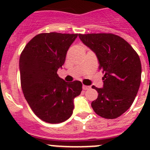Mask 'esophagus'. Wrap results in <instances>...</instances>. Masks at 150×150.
<instances>
[{
	"mask_svg": "<svg viewBox=\"0 0 150 150\" xmlns=\"http://www.w3.org/2000/svg\"><path fill=\"white\" fill-rule=\"evenodd\" d=\"M91 87L89 86H86V85H83V90H87V89H89Z\"/></svg>",
	"mask_w": 150,
	"mask_h": 150,
	"instance_id": "1",
	"label": "esophagus"
}]
</instances>
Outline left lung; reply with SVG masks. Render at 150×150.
<instances>
[{"label": "left lung", "instance_id": "obj_1", "mask_svg": "<svg viewBox=\"0 0 150 150\" xmlns=\"http://www.w3.org/2000/svg\"><path fill=\"white\" fill-rule=\"evenodd\" d=\"M80 40L97 56L104 73L103 88L91 103L96 114L105 119L120 117L131 106L142 78L140 58L128 42L112 33L78 34Z\"/></svg>", "mask_w": 150, "mask_h": 150}]
</instances>
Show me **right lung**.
<instances>
[{
	"label": "right lung",
	"mask_w": 150,
	"mask_h": 150,
	"mask_svg": "<svg viewBox=\"0 0 150 150\" xmlns=\"http://www.w3.org/2000/svg\"><path fill=\"white\" fill-rule=\"evenodd\" d=\"M77 36V33H40L26 45L20 55L24 97L34 114L47 123L67 120L73 112L74 99L82 91L81 81L66 82L57 74Z\"/></svg>",
	"instance_id": "obj_1"
}]
</instances>
